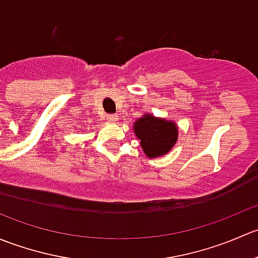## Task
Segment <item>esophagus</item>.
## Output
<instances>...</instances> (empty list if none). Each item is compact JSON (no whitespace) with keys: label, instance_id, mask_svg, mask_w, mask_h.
I'll return each mask as SVG.
<instances>
[{"label":"esophagus","instance_id":"34e87169","mask_svg":"<svg viewBox=\"0 0 258 258\" xmlns=\"http://www.w3.org/2000/svg\"><path fill=\"white\" fill-rule=\"evenodd\" d=\"M106 118H107V121L110 122H116L117 119H118V116H117V114H107Z\"/></svg>","mask_w":258,"mask_h":258}]
</instances>
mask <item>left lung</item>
<instances>
[{
	"label": "left lung",
	"instance_id": "left-lung-1",
	"mask_svg": "<svg viewBox=\"0 0 258 258\" xmlns=\"http://www.w3.org/2000/svg\"><path fill=\"white\" fill-rule=\"evenodd\" d=\"M134 132L148 158H157L170 152L178 140V127L171 119L150 112L134 122Z\"/></svg>",
	"mask_w": 258,
	"mask_h": 258
}]
</instances>
